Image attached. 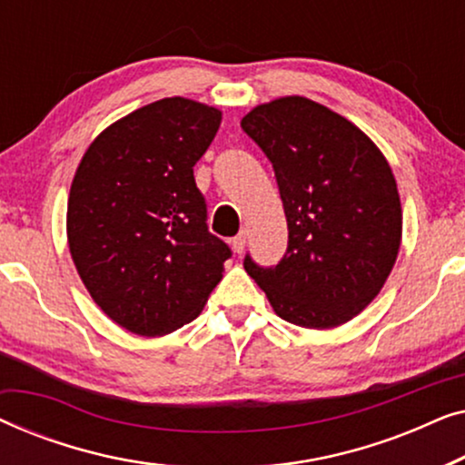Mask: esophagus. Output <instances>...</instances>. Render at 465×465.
<instances>
[{"label": "esophagus", "mask_w": 465, "mask_h": 465, "mask_svg": "<svg viewBox=\"0 0 465 465\" xmlns=\"http://www.w3.org/2000/svg\"><path fill=\"white\" fill-rule=\"evenodd\" d=\"M231 243H232L234 253H239V256H241V253H243V250H245V243H247V232L241 231L237 237L231 241Z\"/></svg>", "instance_id": "1"}]
</instances>
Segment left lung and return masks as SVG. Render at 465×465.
<instances>
[{
    "instance_id": "1",
    "label": "left lung",
    "mask_w": 465,
    "mask_h": 465,
    "mask_svg": "<svg viewBox=\"0 0 465 465\" xmlns=\"http://www.w3.org/2000/svg\"><path fill=\"white\" fill-rule=\"evenodd\" d=\"M241 126L275 169L288 218L282 262L245 271L282 320L328 330L353 320L383 288L402 241L390 163L371 137L307 97L256 105Z\"/></svg>"
}]
</instances>
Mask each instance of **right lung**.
<instances>
[{"label":"right lung","instance_id":"obj_1","mask_svg":"<svg viewBox=\"0 0 465 465\" xmlns=\"http://www.w3.org/2000/svg\"><path fill=\"white\" fill-rule=\"evenodd\" d=\"M218 107L167 97L101 131L75 169L67 243L97 307L139 336L193 322L231 250L207 231L193 167L220 129Z\"/></svg>","mask_w":465,"mask_h":465}]
</instances>
